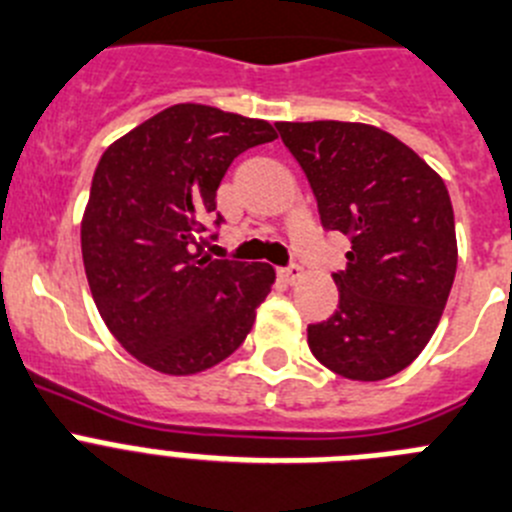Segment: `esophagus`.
<instances>
[{
    "instance_id": "obj_1",
    "label": "esophagus",
    "mask_w": 512,
    "mask_h": 512,
    "mask_svg": "<svg viewBox=\"0 0 512 512\" xmlns=\"http://www.w3.org/2000/svg\"><path fill=\"white\" fill-rule=\"evenodd\" d=\"M280 278L285 280V283H298V280L303 278V267L301 265H288L280 270Z\"/></svg>"
}]
</instances>
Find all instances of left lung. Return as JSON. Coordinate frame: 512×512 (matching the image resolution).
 <instances>
[{"label":"left lung","instance_id":"1","mask_svg":"<svg viewBox=\"0 0 512 512\" xmlns=\"http://www.w3.org/2000/svg\"><path fill=\"white\" fill-rule=\"evenodd\" d=\"M306 173L324 229L347 234L334 273L339 308L308 324V347L347 380L398 375L434 336L457 273L449 191L390 132L359 122H278Z\"/></svg>","mask_w":512,"mask_h":512}]
</instances>
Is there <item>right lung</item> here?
I'll return each instance as SVG.
<instances>
[{"instance_id": "obj_1", "label": "right lung", "mask_w": 512, "mask_h": 512, "mask_svg": "<svg viewBox=\"0 0 512 512\" xmlns=\"http://www.w3.org/2000/svg\"><path fill=\"white\" fill-rule=\"evenodd\" d=\"M275 137L265 119L176 104L101 155L81 219L86 278L107 329L142 365L196 375L250 334L275 270L211 260L204 232L232 160Z\"/></svg>"}]
</instances>
